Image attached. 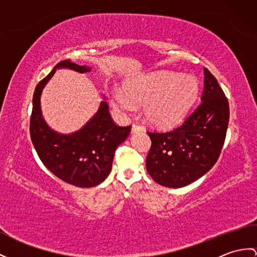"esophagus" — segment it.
<instances>
[{
  "label": "esophagus",
  "instance_id": "obj_1",
  "mask_svg": "<svg viewBox=\"0 0 257 257\" xmlns=\"http://www.w3.org/2000/svg\"><path fill=\"white\" fill-rule=\"evenodd\" d=\"M142 130H143V127L140 126V125H137V124H133V125H132V132H133V133L139 132V131H142Z\"/></svg>",
  "mask_w": 257,
  "mask_h": 257
}]
</instances>
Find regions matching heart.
Listing matches in <instances>:
<instances>
[{"mask_svg":"<svg viewBox=\"0 0 257 257\" xmlns=\"http://www.w3.org/2000/svg\"><path fill=\"white\" fill-rule=\"evenodd\" d=\"M199 84L192 75L158 72L135 78L125 87V93L115 89L110 98L115 108L132 112L136 103H144V112L149 122L169 126L183 118L195 102Z\"/></svg>","mask_w":257,"mask_h":257,"instance_id":"1","label":"heart"}]
</instances>
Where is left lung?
I'll use <instances>...</instances> for the list:
<instances>
[{
  "mask_svg": "<svg viewBox=\"0 0 257 257\" xmlns=\"http://www.w3.org/2000/svg\"><path fill=\"white\" fill-rule=\"evenodd\" d=\"M202 102L182 124L168 131H149L152 147L146 168L155 182L182 187L207 173L217 162L226 140L229 102L216 77L204 68Z\"/></svg>",
  "mask_w": 257,
  "mask_h": 257,
  "instance_id": "left-lung-1",
  "label": "left lung"
}]
</instances>
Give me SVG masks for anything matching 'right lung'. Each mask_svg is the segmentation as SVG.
<instances>
[{"mask_svg":"<svg viewBox=\"0 0 257 257\" xmlns=\"http://www.w3.org/2000/svg\"><path fill=\"white\" fill-rule=\"evenodd\" d=\"M59 67H68L79 73L90 71L85 65L64 60L39 81L34 92L30 116L31 142L42 164L55 177L78 187L96 186L109 176L115 150L126 140L131 125H116L111 117L108 103L102 101L97 113L77 132L70 135L53 132L41 115L40 96L55 68Z\"/></svg>","mask_w":257,"mask_h":257,"instance_id":"right-lung-1","label":"right lung"}]
</instances>
